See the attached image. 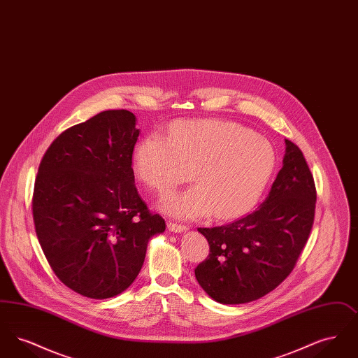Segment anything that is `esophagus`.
<instances>
[{"label": "esophagus", "mask_w": 358, "mask_h": 358, "mask_svg": "<svg viewBox=\"0 0 358 358\" xmlns=\"http://www.w3.org/2000/svg\"><path fill=\"white\" fill-rule=\"evenodd\" d=\"M168 227H169V231L174 232V234H182V232H185V231L189 229L187 225L177 224V222H169V224H168Z\"/></svg>", "instance_id": "34e87169"}]
</instances>
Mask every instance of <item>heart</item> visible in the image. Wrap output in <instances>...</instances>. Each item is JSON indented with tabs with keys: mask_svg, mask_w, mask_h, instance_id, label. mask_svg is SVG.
<instances>
[{
	"mask_svg": "<svg viewBox=\"0 0 358 358\" xmlns=\"http://www.w3.org/2000/svg\"><path fill=\"white\" fill-rule=\"evenodd\" d=\"M138 177L158 192H168L190 177L197 185L161 200L169 215L194 219L213 215L234 219L255 204L273 166L271 143L238 123L190 120L173 126L168 139L145 136L136 146Z\"/></svg>",
	"mask_w": 358,
	"mask_h": 358,
	"instance_id": "heart-1",
	"label": "heart"
}]
</instances>
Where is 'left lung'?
Listing matches in <instances>:
<instances>
[{
	"instance_id": "left-lung-1",
	"label": "left lung",
	"mask_w": 358,
	"mask_h": 358,
	"mask_svg": "<svg viewBox=\"0 0 358 358\" xmlns=\"http://www.w3.org/2000/svg\"><path fill=\"white\" fill-rule=\"evenodd\" d=\"M283 166L266 200L236 222L199 228L209 256L194 275L205 292L222 305L256 301L292 271L310 235L317 192L301 149L289 139Z\"/></svg>"
}]
</instances>
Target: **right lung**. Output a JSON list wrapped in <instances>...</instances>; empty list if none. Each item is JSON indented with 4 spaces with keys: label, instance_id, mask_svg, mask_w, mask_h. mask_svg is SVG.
I'll use <instances>...</instances> for the list:
<instances>
[{
    "label": "right lung",
    "instance_id": "add662e5",
    "mask_svg": "<svg viewBox=\"0 0 358 358\" xmlns=\"http://www.w3.org/2000/svg\"><path fill=\"white\" fill-rule=\"evenodd\" d=\"M108 110L57 136L34 182V228L56 276L75 292L106 299L129 289L149 240L165 231L138 194L133 152L139 129Z\"/></svg>",
    "mask_w": 358,
    "mask_h": 358
}]
</instances>
